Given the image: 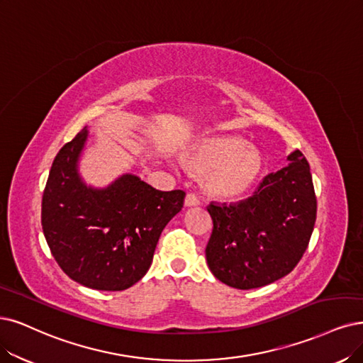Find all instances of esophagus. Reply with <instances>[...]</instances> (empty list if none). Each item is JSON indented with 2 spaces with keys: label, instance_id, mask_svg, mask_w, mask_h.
<instances>
[{
  "label": "esophagus",
  "instance_id": "34e87169",
  "mask_svg": "<svg viewBox=\"0 0 363 363\" xmlns=\"http://www.w3.org/2000/svg\"><path fill=\"white\" fill-rule=\"evenodd\" d=\"M199 205H200V200H199V197L196 194L189 193V194L185 196V206L193 208V206H199Z\"/></svg>",
  "mask_w": 363,
  "mask_h": 363
}]
</instances>
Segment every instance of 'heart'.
Listing matches in <instances>:
<instances>
[{"instance_id":"1","label":"heart","mask_w":363,"mask_h":363,"mask_svg":"<svg viewBox=\"0 0 363 363\" xmlns=\"http://www.w3.org/2000/svg\"><path fill=\"white\" fill-rule=\"evenodd\" d=\"M186 166L205 174L206 191L221 200L245 194L257 181L262 157L256 147L236 138H211L186 154Z\"/></svg>"}]
</instances>
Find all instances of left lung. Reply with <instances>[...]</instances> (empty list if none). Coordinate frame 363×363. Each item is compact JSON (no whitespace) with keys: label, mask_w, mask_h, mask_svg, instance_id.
Segmentation results:
<instances>
[{"label":"left lung","mask_w":363,"mask_h":363,"mask_svg":"<svg viewBox=\"0 0 363 363\" xmlns=\"http://www.w3.org/2000/svg\"><path fill=\"white\" fill-rule=\"evenodd\" d=\"M289 164L269 173L238 203H211L206 245L211 272L221 283L250 290L290 274L310 242L317 213L310 164L293 151Z\"/></svg>","instance_id":"1"}]
</instances>
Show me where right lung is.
Instances as JSON below:
<instances>
[{"label":"right lung","instance_id":"obj_1","mask_svg":"<svg viewBox=\"0 0 363 363\" xmlns=\"http://www.w3.org/2000/svg\"><path fill=\"white\" fill-rule=\"evenodd\" d=\"M88 127L53 160L42 200V225L52 256L76 283L121 291L152 263L167 223L184 206L182 190L160 191L125 173L104 189L86 185L79 160Z\"/></svg>","mask_w":363,"mask_h":363}]
</instances>
